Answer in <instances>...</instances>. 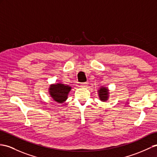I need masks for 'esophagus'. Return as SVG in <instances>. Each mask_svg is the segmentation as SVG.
<instances>
[{
  "instance_id": "esophagus-1",
  "label": "esophagus",
  "mask_w": 157,
  "mask_h": 157,
  "mask_svg": "<svg viewBox=\"0 0 157 157\" xmlns=\"http://www.w3.org/2000/svg\"><path fill=\"white\" fill-rule=\"evenodd\" d=\"M87 82H83V83H81V87H87Z\"/></svg>"
}]
</instances>
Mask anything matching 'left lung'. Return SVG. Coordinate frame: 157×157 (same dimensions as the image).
Returning <instances> with one entry per match:
<instances>
[{"label":"left lung","mask_w":157,"mask_h":157,"mask_svg":"<svg viewBox=\"0 0 157 157\" xmlns=\"http://www.w3.org/2000/svg\"><path fill=\"white\" fill-rule=\"evenodd\" d=\"M99 99L103 101H105L107 100L108 97H109V93H108V90L106 87H102L100 88V90L98 91Z\"/></svg>","instance_id":"left-lung-1"}]
</instances>
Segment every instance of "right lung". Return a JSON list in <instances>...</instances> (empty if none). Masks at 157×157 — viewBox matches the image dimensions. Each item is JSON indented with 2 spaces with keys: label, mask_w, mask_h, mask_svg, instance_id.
<instances>
[{
  "label": "right lung",
  "mask_w": 157,
  "mask_h": 157,
  "mask_svg": "<svg viewBox=\"0 0 157 157\" xmlns=\"http://www.w3.org/2000/svg\"><path fill=\"white\" fill-rule=\"evenodd\" d=\"M71 88V87L63 85V83H57L50 86L49 92L54 101L61 103L67 99L68 93L70 91Z\"/></svg>",
  "instance_id": "obj_1"
}]
</instances>
